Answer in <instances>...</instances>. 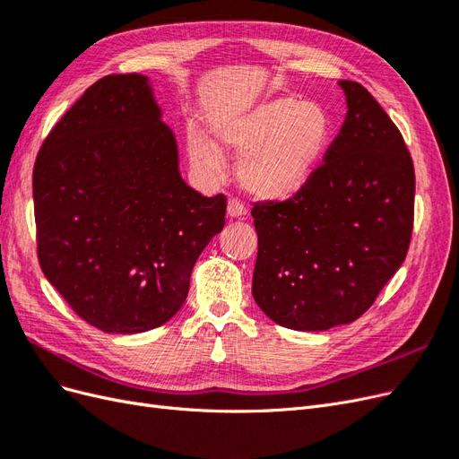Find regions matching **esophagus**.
Masks as SVG:
<instances>
[{
  "label": "esophagus",
  "instance_id": "esophagus-1",
  "mask_svg": "<svg viewBox=\"0 0 459 459\" xmlns=\"http://www.w3.org/2000/svg\"><path fill=\"white\" fill-rule=\"evenodd\" d=\"M228 216L231 220H245L247 206L241 201H238V199H230V203H228Z\"/></svg>",
  "mask_w": 459,
  "mask_h": 459
}]
</instances>
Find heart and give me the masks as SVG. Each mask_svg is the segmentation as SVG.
Masks as SVG:
<instances>
[{
	"mask_svg": "<svg viewBox=\"0 0 459 459\" xmlns=\"http://www.w3.org/2000/svg\"><path fill=\"white\" fill-rule=\"evenodd\" d=\"M216 145L191 132L187 149L195 170L208 178L221 172V152L243 155L239 182L260 201H287L310 182L331 137L324 105L297 97H273L238 113L212 118Z\"/></svg>",
	"mask_w": 459,
	"mask_h": 459,
	"instance_id": "heart-1",
	"label": "heart"
}]
</instances>
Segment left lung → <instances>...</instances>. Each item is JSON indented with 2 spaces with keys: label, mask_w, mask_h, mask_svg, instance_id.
Instances as JSON below:
<instances>
[{
  "label": "left lung",
  "mask_w": 459,
  "mask_h": 459,
  "mask_svg": "<svg viewBox=\"0 0 459 459\" xmlns=\"http://www.w3.org/2000/svg\"><path fill=\"white\" fill-rule=\"evenodd\" d=\"M346 118L310 182L255 203L253 297L275 324L325 331L362 316L402 266L415 174L404 137L375 97L341 80Z\"/></svg>",
  "instance_id": "1"
}]
</instances>
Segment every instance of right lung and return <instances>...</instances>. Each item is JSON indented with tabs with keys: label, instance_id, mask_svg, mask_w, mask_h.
<instances>
[{
	"label": "right lung",
	"instance_id": "right-lung-1",
	"mask_svg": "<svg viewBox=\"0 0 459 459\" xmlns=\"http://www.w3.org/2000/svg\"><path fill=\"white\" fill-rule=\"evenodd\" d=\"M38 260L84 322L155 329L184 307L191 270L226 224L178 169L149 78L97 80L55 124L32 174Z\"/></svg>",
	"mask_w": 459,
	"mask_h": 459
}]
</instances>
